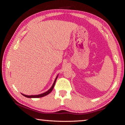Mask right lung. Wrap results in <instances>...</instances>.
I'll use <instances>...</instances> for the list:
<instances>
[{"label": "right lung", "mask_w": 125, "mask_h": 125, "mask_svg": "<svg viewBox=\"0 0 125 125\" xmlns=\"http://www.w3.org/2000/svg\"><path fill=\"white\" fill-rule=\"evenodd\" d=\"M57 77L58 76H57V77L56 78V79H55L54 82L53 84V85L52 86V87L49 90H48L47 92H46L45 93H42V94H39V95H25V94H21L22 95H24V96L26 97V98H41V97H43V96H45L46 95H48V94H50V93L52 92L54 86V85H55V83H56V80L57 79Z\"/></svg>", "instance_id": "add662e5"}]
</instances>
